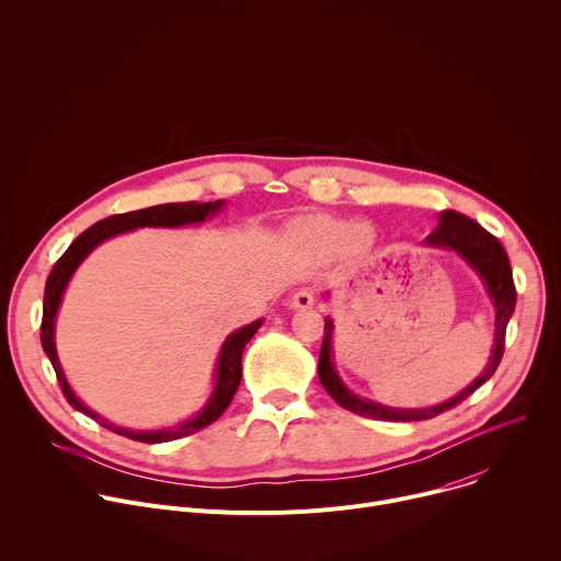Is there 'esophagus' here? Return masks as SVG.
Returning <instances> with one entry per match:
<instances>
[{
  "instance_id": "obj_1",
  "label": "esophagus",
  "mask_w": 561,
  "mask_h": 561,
  "mask_svg": "<svg viewBox=\"0 0 561 561\" xmlns=\"http://www.w3.org/2000/svg\"><path fill=\"white\" fill-rule=\"evenodd\" d=\"M314 304V295L310 288H299L293 297H290V308L295 310H306Z\"/></svg>"
}]
</instances>
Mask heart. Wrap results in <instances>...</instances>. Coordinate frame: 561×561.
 I'll return each instance as SVG.
<instances>
[{"label": "heart", "mask_w": 561, "mask_h": 561, "mask_svg": "<svg viewBox=\"0 0 561 561\" xmlns=\"http://www.w3.org/2000/svg\"><path fill=\"white\" fill-rule=\"evenodd\" d=\"M306 232L310 242L324 255H342L346 251L359 249L368 239L364 226L342 219H314L306 226Z\"/></svg>", "instance_id": "b5f03b06"}]
</instances>
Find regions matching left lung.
<instances>
[{"instance_id":"1","label":"left lung","mask_w":561,"mask_h":561,"mask_svg":"<svg viewBox=\"0 0 561 561\" xmlns=\"http://www.w3.org/2000/svg\"><path fill=\"white\" fill-rule=\"evenodd\" d=\"M426 244L457 251L477 271V275L484 279L486 290L495 304V346L491 351V359H489L486 368L482 370V375H479L466 390H461L459 394H455L453 399H448V402H444L439 407L390 409V407L370 402V399L357 397L340 379L335 364H333V319L327 317L317 373H319V381H322L327 392L335 399L340 407H344L351 413L373 417V420H383V422H420V420L437 417L444 411L461 404L466 397H470L479 386L489 381L502 362L504 344H506V327H508V319H511V314L515 310V301H517L513 271H511V262H508L504 247L497 242V237H493L489 230H484L477 221H472L470 217H466L457 210H446L439 215V224L428 234Z\"/></svg>"}]
</instances>
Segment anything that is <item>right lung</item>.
<instances>
[{
    "label": "right lung",
    "mask_w": 561,
    "mask_h": 561,
    "mask_svg": "<svg viewBox=\"0 0 561 561\" xmlns=\"http://www.w3.org/2000/svg\"><path fill=\"white\" fill-rule=\"evenodd\" d=\"M224 206V202H206V204H195V202H184V204H162V206H150V208H141V210H133V213H122V215H111L98 224H93L91 228H87L82 234H79L75 242L66 249V253L57 260V264L53 266L48 279H46V290H44V314H42V346L44 353L48 355L55 373H57V381L59 388L64 392V397L68 399V404L77 411H82L84 415H91L93 420H98L102 426H106L108 431L124 435L128 439L135 442H144V444H159V442H171V439H180L186 435H193L202 428H206L208 424H213L230 404V399L237 392L239 379H242V353L247 348V344L253 340V335L257 333V329L262 327V319L257 322L239 329L234 333H230L219 351V359H217V370H215V390L210 394V399L206 402V407L197 413V417L173 426V428H162V431H128L122 426H115L106 420H102L98 413H93L91 409H87L79 399L75 397V392L70 390L64 370L59 366L57 359V351H55V317H57V308L61 301V295L66 290L68 279L72 277V273L77 271V266L82 264L89 253L93 249H98L106 239L126 232V230H135V228H144V226H167V228H175V226H186V224H199L204 221L208 215L217 213Z\"/></svg>",
    "instance_id": "add662e5"
}]
</instances>
